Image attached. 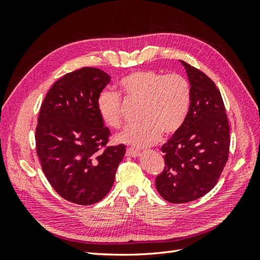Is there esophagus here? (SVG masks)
Masks as SVG:
<instances>
[{
	"label": "esophagus",
	"mask_w": 260,
	"mask_h": 260,
	"mask_svg": "<svg viewBox=\"0 0 260 260\" xmlns=\"http://www.w3.org/2000/svg\"><path fill=\"white\" fill-rule=\"evenodd\" d=\"M126 155L129 156V157H139L141 155V152L133 150V148H127Z\"/></svg>",
	"instance_id": "obj_1"
}]
</instances>
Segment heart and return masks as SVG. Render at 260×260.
Returning a JSON list of instances; mask_svg holds the SVG:
<instances>
[{
  "label": "heart",
  "instance_id": "heart-1",
  "mask_svg": "<svg viewBox=\"0 0 260 260\" xmlns=\"http://www.w3.org/2000/svg\"><path fill=\"white\" fill-rule=\"evenodd\" d=\"M119 85L126 101L142 105V123L120 132L116 136L118 143L145 148L157 143L162 133L173 135L183 126L191 105V87L183 76L139 70L124 77ZM97 107L105 124L112 128L120 127L121 102L117 93L104 91Z\"/></svg>",
  "mask_w": 260,
  "mask_h": 260
}]
</instances>
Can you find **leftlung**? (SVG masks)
<instances>
[{"label": "left lung", "instance_id": "obj_1", "mask_svg": "<svg viewBox=\"0 0 260 260\" xmlns=\"http://www.w3.org/2000/svg\"><path fill=\"white\" fill-rule=\"evenodd\" d=\"M191 87V105L179 132L163 144L165 167L156 190L171 203H185L213 189L228 161L230 128L221 93L201 70L180 60Z\"/></svg>", "mask_w": 260, "mask_h": 260}]
</instances>
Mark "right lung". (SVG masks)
<instances>
[{"label": "right lung", "mask_w": 260, "mask_h": 260, "mask_svg": "<svg viewBox=\"0 0 260 260\" xmlns=\"http://www.w3.org/2000/svg\"><path fill=\"white\" fill-rule=\"evenodd\" d=\"M110 76L84 67L57 80L41 105L36 129L37 154L59 196L89 206L107 196L125 145L106 146L110 134L97 102Z\"/></svg>", "instance_id": "add662e5"}]
</instances>
